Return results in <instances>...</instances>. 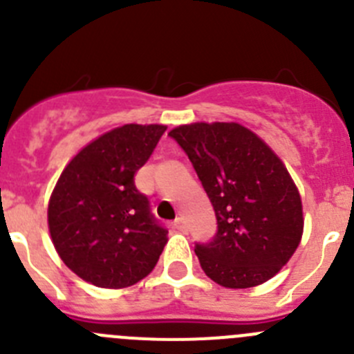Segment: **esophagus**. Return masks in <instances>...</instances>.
Returning <instances> with one entry per match:
<instances>
[{"instance_id": "obj_1", "label": "esophagus", "mask_w": 354, "mask_h": 354, "mask_svg": "<svg viewBox=\"0 0 354 354\" xmlns=\"http://www.w3.org/2000/svg\"><path fill=\"white\" fill-rule=\"evenodd\" d=\"M174 227L177 231H180V233H186V221H184V218H177V221L174 222Z\"/></svg>"}]
</instances>
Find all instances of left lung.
Instances as JSON below:
<instances>
[{
	"mask_svg": "<svg viewBox=\"0 0 354 354\" xmlns=\"http://www.w3.org/2000/svg\"><path fill=\"white\" fill-rule=\"evenodd\" d=\"M168 136L183 147L214 207L217 233L194 245L201 269L225 288L268 281L294 255L304 218L281 160L238 123H193Z\"/></svg>",
	"mask_w": 354,
	"mask_h": 354,
	"instance_id": "obj_1",
	"label": "left lung"
}]
</instances>
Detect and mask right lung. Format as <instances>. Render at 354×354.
<instances>
[{"mask_svg": "<svg viewBox=\"0 0 354 354\" xmlns=\"http://www.w3.org/2000/svg\"><path fill=\"white\" fill-rule=\"evenodd\" d=\"M167 127L123 124L83 147L64 168L48 203V227L64 264L88 283L124 288L156 266L168 230L136 186Z\"/></svg>", "mask_w": 354, "mask_h": 354, "instance_id": "add662e5", "label": "right lung"}]
</instances>
